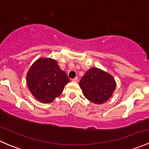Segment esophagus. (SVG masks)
Masks as SVG:
<instances>
[{
	"instance_id": "esophagus-1",
	"label": "esophagus",
	"mask_w": 149,
	"mask_h": 149,
	"mask_svg": "<svg viewBox=\"0 0 149 149\" xmlns=\"http://www.w3.org/2000/svg\"><path fill=\"white\" fill-rule=\"evenodd\" d=\"M78 81H79L78 77H76V78H74L73 79H72V81H73V82H78Z\"/></svg>"
}]
</instances>
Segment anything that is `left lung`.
Instances as JSON below:
<instances>
[{
	"mask_svg": "<svg viewBox=\"0 0 149 149\" xmlns=\"http://www.w3.org/2000/svg\"><path fill=\"white\" fill-rule=\"evenodd\" d=\"M79 86L86 98L93 103L101 104L112 97L116 88V82L107 72L92 68L86 72Z\"/></svg>",
	"mask_w": 149,
	"mask_h": 149,
	"instance_id": "8db88e82",
	"label": "left lung"
}]
</instances>
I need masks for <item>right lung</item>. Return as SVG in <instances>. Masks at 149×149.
<instances>
[{"instance_id": "obj_1", "label": "right lung", "mask_w": 149, "mask_h": 149, "mask_svg": "<svg viewBox=\"0 0 149 149\" xmlns=\"http://www.w3.org/2000/svg\"><path fill=\"white\" fill-rule=\"evenodd\" d=\"M69 81L65 72L52 58H41L36 61L26 74L30 92L42 103L52 102L59 97Z\"/></svg>"}]
</instances>
